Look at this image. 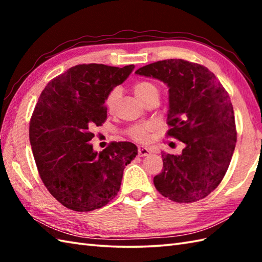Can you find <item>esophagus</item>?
<instances>
[{"label": "esophagus", "instance_id": "34e87169", "mask_svg": "<svg viewBox=\"0 0 262 262\" xmlns=\"http://www.w3.org/2000/svg\"><path fill=\"white\" fill-rule=\"evenodd\" d=\"M151 153V149L145 147V146H140L138 147V157H146Z\"/></svg>", "mask_w": 262, "mask_h": 262}]
</instances>
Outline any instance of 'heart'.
I'll list each match as a JSON object with an SVG mask.
<instances>
[{
	"mask_svg": "<svg viewBox=\"0 0 262 262\" xmlns=\"http://www.w3.org/2000/svg\"><path fill=\"white\" fill-rule=\"evenodd\" d=\"M132 90L143 103H145L147 100H149L153 97H159L158 85L155 84V83L147 80L135 81L132 85ZM119 97H120V91L118 88L113 89V90L108 93V96L105 97L104 105L110 113L115 109L116 103L118 101ZM148 130H149V127L146 125H134L128 129L127 133L128 135H129L132 138H134V140L138 142H144L146 141Z\"/></svg>",
	"mask_w": 262,
	"mask_h": 262,
	"instance_id": "heart-1",
	"label": "heart"
}]
</instances>
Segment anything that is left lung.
<instances>
[{"label":"left lung","instance_id":"left-lung-1","mask_svg":"<svg viewBox=\"0 0 262 262\" xmlns=\"http://www.w3.org/2000/svg\"><path fill=\"white\" fill-rule=\"evenodd\" d=\"M136 74L169 88L166 134L185 144L179 155L163 153V170L154 177L162 196L193 203L214 190L226 173L236 143L229 93L207 68L185 59L159 60Z\"/></svg>","mask_w":262,"mask_h":262}]
</instances>
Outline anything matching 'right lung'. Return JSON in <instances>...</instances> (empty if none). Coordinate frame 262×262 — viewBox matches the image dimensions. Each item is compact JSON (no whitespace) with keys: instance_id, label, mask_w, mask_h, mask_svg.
<instances>
[{"instance_id":"right-lung-1","label":"right lung","mask_w":262,"mask_h":262,"mask_svg":"<svg viewBox=\"0 0 262 262\" xmlns=\"http://www.w3.org/2000/svg\"><path fill=\"white\" fill-rule=\"evenodd\" d=\"M134 68L76 65L49 82L38 99L29 127L32 154L43 185L65 207L91 211L119 191L136 145L113 142L98 153L89 142L93 128L107 119L105 97Z\"/></svg>"}]
</instances>
